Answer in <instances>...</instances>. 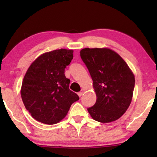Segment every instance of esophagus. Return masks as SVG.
<instances>
[{"instance_id": "34e87169", "label": "esophagus", "mask_w": 157, "mask_h": 157, "mask_svg": "<svg viewBox=\"0 0 157 157\" xmlns=\"http://www.w3.org/2000/svg\"><path fill=\"white\" fill-rule=\"evenodd\" d=\"M78 95L79 97H81V96L83 95V92H82V91H80V92H78Z\"/></svg>"}]
</instances>
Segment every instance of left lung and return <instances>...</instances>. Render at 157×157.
Returning a JSON list of instances; mask_svg holds the SVG:
<instances>
[{
	"mask_svg": "<svg viewBox=\"0 0 157 157\" xmlns=\"http://www.w3.org/2000/svg\"><path fill=\"white\" fill-rule=\"evenodd\" d=\"M80 56L96 94V104L88 108L91 117L101 123L119 119L132 102L134 74L124 60L109 48H83Z\"/></svg>",
	"mask_w": 157,
	"mask_h": 157,
	"instance_id": "left-lung-1",
	"label": "left lung"
}]
</instances>
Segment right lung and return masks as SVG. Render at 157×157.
I'll use <instances>...</instances> for the list:
<instances>
[{
    "instance_id": "obj_1",
    "label": "right lung",
    "mask_w": 157,
    "mask_h": 157,
    "mask_svg": "<svg viewBox=\"0 0 157 157\" xmlns=\"http://www.w3.org/2000/svg\"><path fill=\"white\" fill-rule=\"evenodd\" d=\"M73 50L61 48L43 53L25 73L21 94L25 109L36 121L55 124L67 114L78 96L69 89L64 74L73 59Z\"/></svg>"
}]
</instances>
